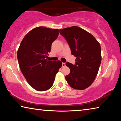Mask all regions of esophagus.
<instances>
[{
    "label": "esophagus",
    "mask_w": 121,
    "mask_h": 121,
    "mask_svg": "<svg viewBox=\"0 0 121 121\" xmlns=\"http://www.w3.org/2000/svg\"><path fill=\"white\" fill-rule=\"evenodd\" d=\"M62 67H65V63H62Z\"/></svg>",
    "instance_id": "obj_1"
}]
</instances>
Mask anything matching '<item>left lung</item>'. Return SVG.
<instances>
[{
	"instance_id": "obj_1",
	"label": "left lung",
	"mask_w": 121,
	"mask_h": 121,
	"mask_svg": "<svg viewBox=\"0 0 121 121\" xmlns=\"http://www.w3.org/2000/svg\"><path fill=\"white\" fill-rule=\"evenodd\" d=\"M60 33L66 39L71 54L76 57L75 65L65 63L70 69L65 79L73 89H86L95 81L101 63L99 43L91 34L77 26L60 29Z\"/></svg>"
}]
</instances>
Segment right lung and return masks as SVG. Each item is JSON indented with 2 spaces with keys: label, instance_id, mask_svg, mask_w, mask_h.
Masks as SVG:
<instances>
[{
  "label": "right lung",
  "instance_id": "1",
  "mask_svg": "<svg viewBox=\"0 0 121 121\" xmlns=\"http://www.w3.org/2000/svg\"><path fill=\"white\" fill-rule=\"evenodd\" d=\"M59 33L58 29L35 28L26 35L18 49L17 60L22 74L30 85L37 91L50 89L62 66L60 61L46 59Z\"/></svg>",
  "mask_w": 121,
  "mask_h": 121
}]
</instances>
